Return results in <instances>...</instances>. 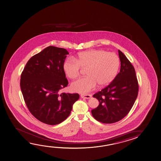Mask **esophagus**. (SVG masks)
I'll list each match as a JSON object with an SVG mask.
<instances>
[{
	"instance_id": "esophagus-1",
	"label": "esophagus",
	"mask_w": 161,
	"mask_h": 161,
	"mask_svg": "<svg viewBox=\"0 0 161 161\" xmlns=\"http://www.w3.org/2000/svg\"><path fill=\"white\" fill-rule=\"evenodd\" d=\"M81 97L82 98H85V99H90L92 97V95L90 94H81Z\"/></svg>"
}]
</instances>
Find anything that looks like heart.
Returning <instances> with one entry per match:
<instances>
[{
    "label": "heart",
    "mask_w": 161,
    "mask_h": 161,
    "mask_svg": "<svg viewBox=\"0 0 161 161\" xmlns=\"http://www.w3.org/2000/svg\"><path fill=\"white\" fill-rule=\"evenodd\" d=\"M119 66V58L115 53L92 50L66 60L64 69L69 78L75 79L79 76L81 69H86L87 76L77 80L71 85L72 91L86 93L93 89L97 84L99 86H104L111 83L116 77Z\"/></svg>",
    "instance_id": "heart-1"
}]
</instances>
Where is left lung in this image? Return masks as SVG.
I'll list each match as a JSON object with an SVG mask.
<instances>
[{"label":"left lung","instance_id":"8db88e82","mask_svg":"<svg viewBox=\"0 0 161 161\" xmlns=\"http://www.w3.org/2000/svg\"><path fill=\"white\" fill-rule=\"evenodd\" d=\"M120 72L113 81L93 95L99 102L92 109V116L97 121L111 124L124 118L133 106L138 94L139 85L133 66L123 52L118 50Z\"/></svg>","mask_w":161,"mask_h":161}]
</instances>
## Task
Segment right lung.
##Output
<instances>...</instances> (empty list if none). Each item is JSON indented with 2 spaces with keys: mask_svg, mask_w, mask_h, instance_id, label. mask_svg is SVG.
Wrapping results in <instances>:
<instances>
[{
  "mask_svg": "<svg viewBox=\"0 0 161 161\" xmlns=\"http://www.w3.org/2000/svg\"><path fill=\"white\" fill-rule=\"evenodd\" d=\"M67 50L50 46L31 57L22 72L20 86L25 104L36 119L59 124L69 116L78 94L62 93L67 86L64 69Z\"/></svg>",
  "mask_w": 161,
  "mask_h": 161,
  "instance_id": "obj_1",
  "label": "right lung"
}]
</instances>
